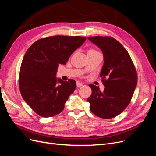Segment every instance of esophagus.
<instances>
[{
    "instance_id": "34e87169",
    "label": "esophagus",
    "mask_w": 156,
    "mask_h": 156,
    "mask_svg": "<svg viewBox=\"0 0 156 156\" xmlns=\"http://www.w3.org/2000/svg\"><path fill=\"white\" fill-rule=\"evenodd\" d=\"M83 85V84L82 83H81V82H79V81H77V87L79 88V87H82Z\"/></svg>"
}]
</instances>
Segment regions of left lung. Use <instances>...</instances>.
I'll return each instance as SVG.
<instances>
[{
    "instance_id": "1",
    "label": "left lung",
    "mask_w": 156,
    "mask_h": 156,
    "mask_svg": "<svg viewBox=\"0 0 156 156\" xmlns=\"http://www.w3.org/2000/svg\"><path fill=\"white\" fill-rule=\"evenodd\" d=\"M100 48L104 63L100 73L104 90L89 84L92 94L87 101L94 115L112 119L123 111L130 103L137 84V75L129 53L122 45L108 36L88 37Z\"/></svg>"
}]
</instances>
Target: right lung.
<instances>
[{"instance_id":"right-lung-1","label":"right lung","mask_w":156,"mask_h":156,"mask_svg":"<svg viewBox=\"0 0 156 156\" xmlns=\"http://www.w3.org/2000/svg\"><path fill=\"white\" fill-rule=\"evenodd\" d=\"M85 37L54 36L37 40L26 52L20 72V89L23 100L37 115L59 114L75 88L73 79L56 78L60 64L81 47Z\"/></svg>"}]
</instances>
